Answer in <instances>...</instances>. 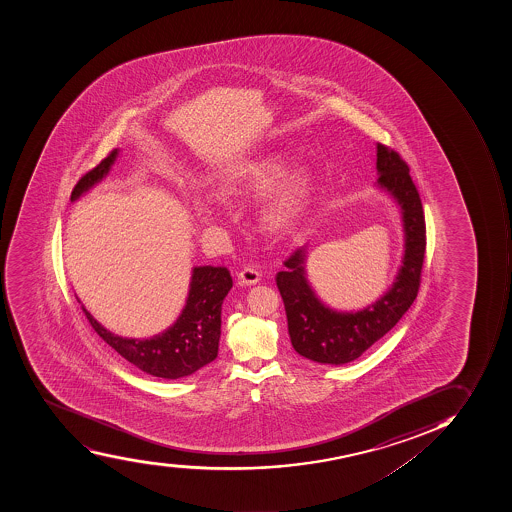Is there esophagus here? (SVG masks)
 <instances>
[{"instance_id":"1","label":"esophagus","mask_w":512,"mask_h":512,"mask_svg":"<svg viewBox=\"0 0 512 512\" xmlns=\"http://www.w3.org/2000/svg\"><path fill=\"white\" fill-rule=\"evenodd\" d=\"M238 279H240V284L243 286H254V284H258L259 279H261V274H259L258 269L244 268L243 271L238 274Z\"/></svg>"}]
</instances>
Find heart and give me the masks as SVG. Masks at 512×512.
Listing matches in <instances>:
<instances>
[{
    "label": "heart",
    "mask_w": 512,
    "mask_h": 512,
    "mask_svg": "<svg viewBox=\"0 0 512 512\" xmlns=\"http://www.w3.org/2000/svg\"><path fill=\"white\" fill-rule=\"evenodd\" d=\"M281 154H269L253 161L241 162L218 179L217 194L226 202H233L249 194L264 190L259 220L271 235L291 231L309 210L314 195V179L309 167L292 166L284 169ZM197 217L203 223H215L225 210L210 198L197 203Z\"/></svg>",
    "instance_id": "heart-1"
}]
</instances>
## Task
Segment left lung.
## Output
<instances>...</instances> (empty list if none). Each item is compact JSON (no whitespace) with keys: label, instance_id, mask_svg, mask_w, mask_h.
I'll return each mask as SVG.
<instances>
[{"label":"left lung","instance_id":"1","mask_svg":"<svg viewBox=\"0 0 512 512\" xmlns=\"http://www.w3.org/2000/svg\"><path fill=\"white\" fill-rule=\"evenodd\" d=\"M378 185L402 210L406 251L391 289L360 312H337L322 304L305 277L307 246L295 249L277 272V289L286 307L292 346L300 356L323 364L356 360L386 335L414 304L424 266L425 215L409 166L399 152L378 143Z\"/></svg>","mask_w":512,"mask_h":512}]
</instances>
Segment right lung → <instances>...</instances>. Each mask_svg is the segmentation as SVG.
Returning a JSON list of instances; mask_svg holds the SVG:
<instances>
[{
  "instance_id": "1",
  "label": "right lung",
  "mask_w": 512,
  "mask_h": 512,
  "mask_svg": "<svg viewBox=\"0 0 512 512\" xmlns=\"http://www.w3.org/2000/svg\"><path fill=\"white\" fill-rule=\"evenodd\" d=\"M116 156L118 149H113L97 167L83 175L72 190L70 200L74 202L83 192L100 182L110 172ZM231 287L233 279L230 271L223 266L195 268L192 272L189 297L177 322L167 328L166 332L149 340L118 337L103 328L88 314L83 305L82 310L103 341L136 368L156 378L179 379L190 376L217 358L221 333V304Z\"/></svg>"
}]
</instances>
